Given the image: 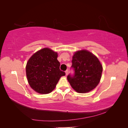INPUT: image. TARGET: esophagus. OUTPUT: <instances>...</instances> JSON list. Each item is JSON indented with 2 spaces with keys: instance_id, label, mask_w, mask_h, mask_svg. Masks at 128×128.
<instances>
[{
  "instance_id": "esophagus-1",
  "label": "esophagus",
  "mask_w": 128,
  "mask_h": 128,
  "mask_svg": "<svg viewBox=\"0 0 128 128\" xmlns=\"http://www.w3.org/2000/svg\"><path fill=\"white\" fill-rule=\"evenodd\" d=\"M68 74V70H66V75L67 76Z\"/></svg>"
}]
</instances>
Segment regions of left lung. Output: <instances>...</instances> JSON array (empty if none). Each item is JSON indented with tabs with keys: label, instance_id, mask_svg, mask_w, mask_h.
<instances>
[{
	"label": "left lung",
	"instance_id": "8db88e82",
	"mask_svg": "<svg viewBox=\"0 0 128 128\" xmlns=\"http://www.w3.org/2000/svg\"><path fill=\"white\" fill-rule=\"evenodd\" d=\"M71 66L74 74L67 76L69 84L80 93L90 92L98 85L103 68L98 58L86 50L75 52Z\"/></svg>",
	"mask_w": 128,
	"mask_h": 128
}]
</instances>
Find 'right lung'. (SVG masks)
I'll return each instance as SVG.
<instances>
[{
	"instance_id": "add662e5",
	"label": "right lung",
	"mask_w": 128,
	"mask_h": 128,
	"mask_svg": "<svg viewBox=\"0 0 128 128\" xmlns=\"http://www.w3.org/2000/svg\"><path fill=\"white\" fill-rule=\"evenodd\" d=\"M58 54L48 48L32 55L27 62L26 73L33 89L40 94H48L55 88L59 79L66 75L60 70Z\"/></svg>"
}]
</instances>
